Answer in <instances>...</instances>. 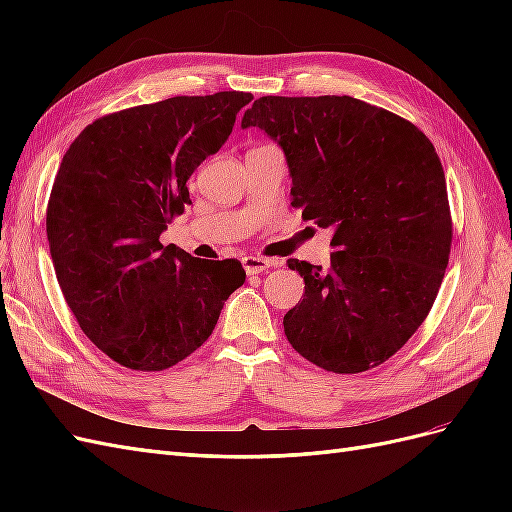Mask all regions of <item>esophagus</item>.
Wrapping results in <instances>:
<instances>
[{
    "label": "esophagus",
    "instance_id": "1",
    "mask_svg": "<svg viewBox=\"0 0 512 512\" xmlns=\"http://www.w3.org/2000/svg\"><path fill=\"white\" fill-rule=\"evenodd\" d=\"M243 267L250 275L262 273V271H269L271 267H275V262L269 258H260V256H245L243 258Z\"/></svg>",
    "mask_w": 512,
    "mask_h": 512
}]
</instances>
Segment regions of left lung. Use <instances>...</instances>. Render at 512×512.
<instances>
[{
    "label": "left lung",
    "mask_w": 512,
    "mask_h": 512,
    "mask_svg": "<svg viewBox=\"0 0 512 512\" xmlns=\"http://www.w3.org/2000/svg\"><path fill=\"white\" fill-rule=\"evenodd\" d=\"M241 128L284 149L292 207L331 228V265L290 258L305 280L284 333L333 374L378 367L421 327L453 241L446 179L414 123L350 96H262Z\"/></svg>",
    "instance_id": "8db88e82"
}]
</instances>
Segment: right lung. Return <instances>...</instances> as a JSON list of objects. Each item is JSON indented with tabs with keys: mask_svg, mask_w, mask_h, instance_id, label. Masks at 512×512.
<instances>
[{
	"mask_svg": "<svg viewBox=\"0 0 512 512\" xmlns=\"http://www.w3.org/2000/svg\"><path fill=\"white\" fill-rule=\"evenodd\" d=\"M252 98L220 91L104 115L61 160L46 207L57 282L83 333L123 367L183 361L245 282L239 260L194 258L160 235L192 203L185 183Z\"/></svg>",
	"mask_w": 512,
	"mask_h": 512,
	"instance_id": "right-lung-1",
	"label": "right lung"
}]
</instances>
